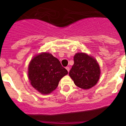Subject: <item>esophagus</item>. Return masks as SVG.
Listing matches in <instances>:
<instances>
[{"label": "esophagus", "mask_w": 126, "mask_h": 126, "mask_svg": "<svg viewBox=\"0 0 126 126\" xmlns=\"http://www.w3.org/2000/svg\"><path fill=\"white\" fill-rule=\"evenodd\" d=\"M66 69H67V71H68V72H69V70H70V68H69V67H66Z\"/></svg>", "instance_id": "obj_1"}]
</instances>
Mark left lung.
Listing matches in <instances>:
<instances>
[{
    "label": "left lung",
    "mask_w": 126,
    "mask_h": 126,
    "mask_svg": "<svg viewBox=\"0 0 126 126\" xmlns=\"http://www.w3.org/2000/svg\"><path fill=\"white\" fill-rule=\"evenodd\" d=\"M74 64L69 75L75 85L82 89L94 87L99 79L100 68L97 61L83 53H77L74 57Z\"/></svg>",
    "instance_id": "obj_1"
}]
</instances>
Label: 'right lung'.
Masks as SVG:
<instances>
[{
  "label": "right lung",
  "instance_id": "add662e5",
  "mask_svg": "<svg viewBox=\"0 0 126 126\" xmlns=\"http://www.w3.org/2000/svg\"><path fill=\"white\" fill-rule=\"evenodd\" d=\"M68 72L60 61L49 53L34 57L29 66V79L34 88L42 94H49L58 87L61 79Z\"/></svg>",
  "mask_w": 126,
  "mask_h": 126
}]
</instances>
